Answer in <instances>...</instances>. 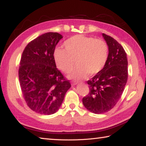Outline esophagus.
<instances>
[{"label":"esophagus","instance_id":"34e87169","mask_svg":"<svg viewBox=\"0 0 146 146\" xmlns=\"http://www.w3.org/2000/svg\"><path fill=\"white\" fill-rule=\"evenodd\" d=\"M78 84V81H76V80H73L72 82H71V85L72 86H75L76 85Z\"/></svg>","mask_w":146,"mask_h":146}]
</instances>
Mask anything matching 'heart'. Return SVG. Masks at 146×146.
<instances>
[{
  "label": "heart",
  "mask_w": 146,
  "mask_h": 146,
  "mask_svg": "<svg viewBox=\"0 0 146 146\" xmlns=\"http://www.w3.org/2000/svg\"><path fill=\"white\" fill-rule=\"evenodd\" d=\"M65 49L56 48L53 57L56 67L65 73H70L78 66L70 76L82 78L88 75H95L102 70L107 62L109 48L105 41L91 36L76 35L64 42Z\"/></svg>",
  "instance_id": "1"
}]
</instances>
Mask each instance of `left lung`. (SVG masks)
Listing matches in <instances>:
<instances>
[{"label":"left lung","mask_w":146,"mask_h":146,"mask_svg":"<svg viewBox=\"0 0 146 146\" xmlns=\"http://www.w3.org/2000/svg\"><path fill=\"white\" fill-rule=\"evenodd\" d=\"M109 48L104 67L88 80V95L82 103L90 111L101 114L115 107L126 85L128 71L127 55L123 47L111 36L102 33Z\"/></svg>","instance_id":"8db88e82"}]
</instances>
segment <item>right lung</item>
Masks as SVG:
<instances>
[{
	"label": "right lung",
	"mask_w": 146,
	"mask_h": 146,
	"mask_svg": "<svg viewBox=\"0 0 146 146\" xmlns=\"http://www.w3.org/2000/svg\"><path fill=\"white\" fill-rule=\"evenodd\" d=\"M62 36L49 32L31 41L20 62V86L27 105L33 111L52 115L60 108L70 81L56 68L53 53Z\"/></svg>",
	"instance_id": "obj_1"
}]
</instances>
